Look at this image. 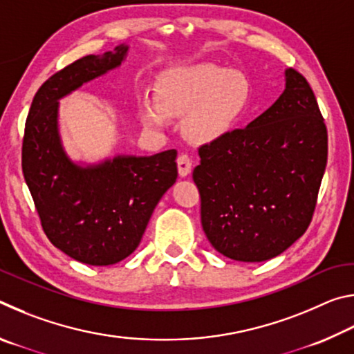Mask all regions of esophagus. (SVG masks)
Listing matches in <instances>:
<instances>
[{
	"label": "esophagus",
	"instance_id": "34e87169",
	"mask_svg": "<svg viewBox=\"0 0 354 354\" xmlns=\"http://www.w3.org/2000/svg\"><path fill=\"white\" fill-rule=\"evenodd\" d=\"M192 170V158L187 153H183L178 156V173L179 176L185 178Z\"/></svg>",
	"mask_w": 354,
	"mask_h": 354
}]
</instances>
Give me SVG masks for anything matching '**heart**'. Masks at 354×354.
Wrapping results in <instances>:
<instances>
[{
	"label": "heart",
	"mask_w": 354,
	"mask_h": 354,
	"mask_svg": "<svg viewBox=\"0 0 354 354\" xmlns=\"http://www.w3.org/2000/svg\"><path fill=\"white\" fill-rule=\"evenodd\" d=\"M251 86L241 71L212 64L178 68L158 87V101L143 100L140 117L145 127L164 129L170 117L189 114L187 133L195 140L225 134L248 104Z\"/></svg>",
	"instance_id": "b5f03b06"
}]
</instances>
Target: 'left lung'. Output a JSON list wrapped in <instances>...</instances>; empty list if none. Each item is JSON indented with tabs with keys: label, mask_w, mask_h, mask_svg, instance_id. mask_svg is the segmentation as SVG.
I'll return each mask as SVG.
<instances>
[{
	"label": "left lung",
	"mask_w": 354,
	"mask_h": 354,
	"mask_svg": "<svg viewBox=\"0 0 354 354\" xmlns=\"http://www.w3.org/2000/svg\"><path fill=\"white\" fill-rule=\"evenodd\" d=\"M194 181L201 225L226 257L262 262L306 232L328 159V131L299 71L286 70L281 97L242 129L198 148Z\"/></svg>",
	"instance_id": "1"
}]
</instances>
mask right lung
<instances>
[{
  "label": "right lung",
  "instance_id": "add662e5",
  "mask_svg": "<svg viewBox=\"0 0 354 354\" xmlns=\"http://www.w3.org/2000/svg\"><path fill=\"white\" fill-rule=\"evenodd\" d=\"M128 46L88 55L41 84L29 109L21 169L46 237L88 266H112L139 247L149 217L178 178L176 149L118 156L92 167L71 162L57 131V101L118 67Z\"/></svg>",
  "mask_w": 354,
  "mask_h": 354
}]
</instances>
